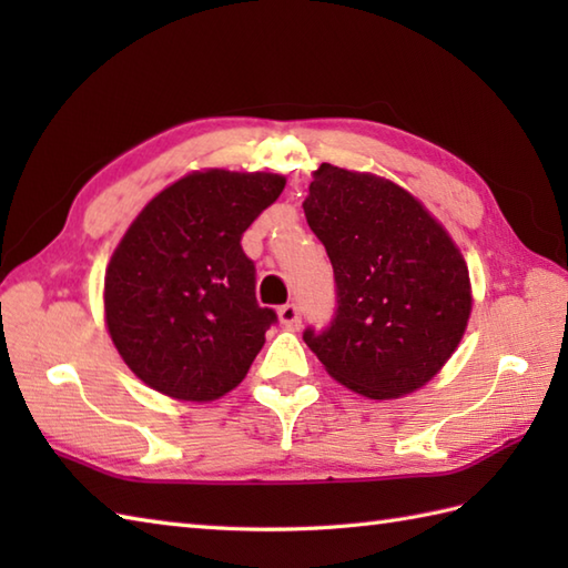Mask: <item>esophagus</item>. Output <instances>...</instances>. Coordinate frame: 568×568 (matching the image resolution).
<instances>
[{
  "mask_svg": "<svg viewBox=\"0 0 568 568\" xmlns=\"http://www.w3.org/2000/svg\"><path fill=\"white\" fill-rule=\"evenodd\" d=\"M277 320L285 329H297L300 327V307L297 305H283L277 310Z\"/></svg>",
  "mask_w": 568,
  "mask_h": 568,
  "instance_id": "34e87169",
  "label": "esophagus"
}]
</instances>
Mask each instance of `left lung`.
<instances>
[{
	"label": "left lung",
	"instance_id": "8db88e82",
	"mask_svg": "<svg viewBox=\"0 0 568 568\" xmlns=\"http://www.w3.org/2000/svg\"><path fill=\"white\" fill-rule=\"evenodd\" d=\"M303 210L327 248L339 305L327 332H305L312 354L371 400L419 390L468 327L462 248L413 192L376 173L322 163Z\"/></svg>",
	"mask_w": 568,
	"mask_h": 568
}]
</instances>
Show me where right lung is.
Listing matches in <instances>:
<instances>
[{"instance_id":"add662e5","label":"right lung","mask_w":568,"mask_h":568,"mask_svg":"<svg viewBox=\"0 0 568 568\" xmlns=\"http://www.w3.org/2000/svg\"><path fill=\"white\" fill-rule=\"evenodd\" d=\"M285 175L224 168L163 187L129 224L104 271V324L139 381L183 403H212L246 378L275 312L256 303L241 234Z\"/></svg>"}]
</instances>
